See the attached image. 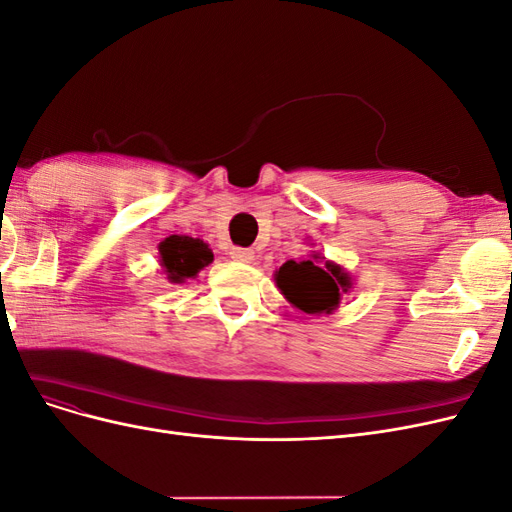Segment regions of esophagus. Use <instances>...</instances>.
<instances>
[{
	"instance_id": "34e87169",
	"label": "esophagus",
	"mask_w": 512,
	"mask_h": 512,
	"mask_svg": "<svg viewBox=\"0 0 512 512\" xmlns=\"http://www.w3.org/2000/svg\"><path fill=\"white\" fill-rule=\"evenodd\" d=\"M230 258L237 260V262H252L254 260V252L252 250H243V247H232Z\"/></svg>"
}]
</instances>
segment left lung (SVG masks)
Listing matches in <instances>:
<instances>
[{"instance_id":"obj_1","label":"left lung","mask_w":512,"mask_h":512,"mask_svg":"<svg viewBox=\"0 0 512 512\" xmlns=\"http://www.w3.org/2000/svg\"><path fill=\"white\" fill-rule=\"evenodd\" d=\"M275 284L288 303L305 314H331L337 309L342 292L352 288L350 275L329 260L324 267H318L312 260H288L280 271H275Z\"/></svg>"}]
</instances>
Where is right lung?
<instances>
[{
    "mask_svg": "<svg viewBox=\"0 0 512 512\" xmlns=\"http://www.w3.org/2000/svg\"><path fill=\"white\" fill-rule=\"evenodd\" d=\"M160 265L173 284H183L213 260L209 245L200 239L173 235L160 243Z\"/></svg>",
    "mask_w": 512,
    "mask_h": 512,
    "instance_id": "add662e5",
    "label": "right lung"
}]
</instances>
